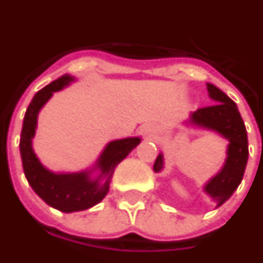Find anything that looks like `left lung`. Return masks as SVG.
<instances>
[{"label": "left lung", "mask_w": 263, "mask_h": 263, "mask_svg": "<svg viewBox=\"0 0 263 263\" xmlns=\"http://www.w3.org/2000/svg\"><path fill=\"white\" fill-rule=\"evenodd\" d=\"M207 89L215 103L196 110L192 114V121L197 125L219 132L230 142L223 170L205 186V192L215 200L219 207L233 194L243 179L248 160V140L246 125L236 103L212 84H207ZM161 168L163 156L160 154L154 163V171L158 172Z\"/></svg>", "instance_id": "left-lung-1"}]
</instances>
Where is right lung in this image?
Segmentation results:
<instances>
[{
	"label": "right lung",
	"instance_id": "add662e5",
	"mask_svg": "<svg viewBox=\"0 0 263 263\" xmlns=\"http://www.w3.org/2000/svg\"><path fill=\"white\" fill-rule=\"evenodd\" d=\"M70 81L71 77L63 76L34 95L31 103L26 110L20 136V154L27 182L48 205L63 212L83 211L102 201L109 190L110 178L113 175L116 165L123 161L128 153L140 143L139 138H127L110 142L98 161V167L102 171L100 176L106 178L105 183L89 180L87 172L56 175L47 171L40 164L31 149V138L35 132L37 114L52 93L62 89Z\"/></svg>",
	"mask_w": 263,
	"mask_h": 263
}]
</instances>
